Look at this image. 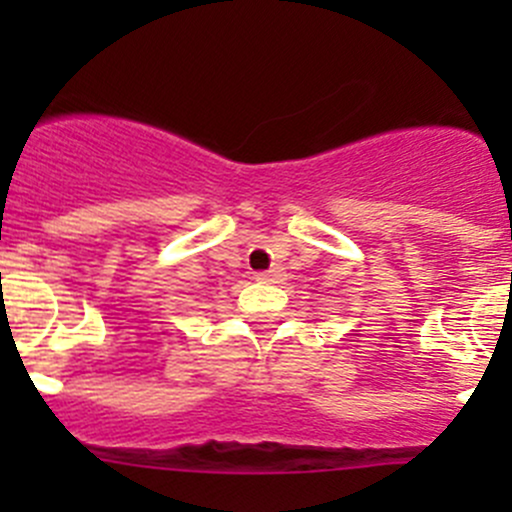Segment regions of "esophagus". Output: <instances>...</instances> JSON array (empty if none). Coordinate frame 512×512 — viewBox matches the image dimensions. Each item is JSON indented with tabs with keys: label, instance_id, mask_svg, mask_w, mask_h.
<instances>
[{
	"label": "esophagus",
	"instance_id": "34e87169",
	"mask_svg": "<svg viewBox=\"0 0 512 512\" xmlns=\"http://www.w3.org/2000/svg\"><path fill=\"white\" fill-rule=\"evenodd\" d=\"M257 280L267 282V285H282L285 282V272L282 270H267V272H257Z\"/></svg>",
	"mask_w": 512,
	"mask_h": 512
}]
</instances>
